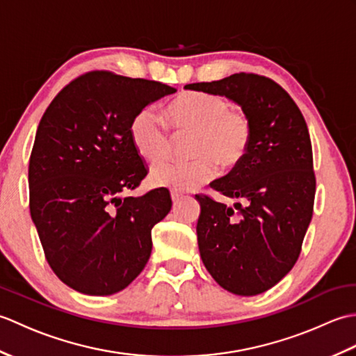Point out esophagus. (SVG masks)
<instances>
[{"instance_id": "34e87169", "label": "esophagus", "mask_w": 356, "mask_h": 356, "mask_svg": "<svg viewBox=\"0 0 356 356\" xmlns=\"http://www.w3.org/2000/svg\"><path fill=\"white\" fill-rule=\"evenodd\" d=\"M180 199H182V194H179V193H171V200H172V203L174 205H176V203H179L180 202Z\"/></svg>"}]
</instances>
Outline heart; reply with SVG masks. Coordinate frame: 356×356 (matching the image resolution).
Here are the masks:
<instances>
[{"label":"heart","mask_w":356,"mask_h":356,"mask_svg":"<svg viewBox=\"0 0 356 356\" xmlns=\"http://www.w3.org/2000/svg\"><path fill=\"white\" fill-rule=\"evenodd\" d=\"M174 134H193L190 162H170L154 166L149 180L154 186L172 191H193L223 170L237 166L252 138V124L243 111L231 110L222 96L185 92L166 108ZM130 138L142 159L149 163L165 161L171 151V136L151 108L139 110L131 119Z\"/></svg>","instance_id":"b5f03b06"}]
</instances>
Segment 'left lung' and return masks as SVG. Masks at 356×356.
Returning <instances> with one entry per match:
<instances>
[{
    "mask_svg": "<svg viewBox=\"0 0 356 356\" xmlns=\"http://www.w3.org/2000/svg\"><path fill=\"white\" fill-rule=\"evenodd\" d=\"M185 88L228 97L251 119L245 157L211 184L245 205L229 208L195 195L197 243L203 264L223 289L243 297L261 293L293 268L312 220L315 174L306 120L292 97L260 74L236 73Z\"/></svg>",
    "mask_w": 356,
    "mask_h": 356,
    "instance_id": "1",
    "label": "left lung"
}]
</instances>
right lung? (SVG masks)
I'll return each mask as SVG.
<instances>
[{"label":"right lung","mask_w":356,"mask_h":356,"mask_svg":"<svg viewBox=\"0 0 356 356\" xmlns=\"http://www.w3.org/2000/svg\"><path fill=\"white\" fill-rule=\"evenodd\" d=\"M172 93L162 82L90 72L64 87L41 118L29 162L30 216L50 268L72 289L116 293L145 268L170 193L119 194L148 172L130 138L133 116Z\"/></svg>","instance_id":"1"}]
</instances>
